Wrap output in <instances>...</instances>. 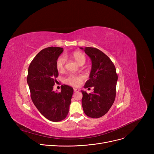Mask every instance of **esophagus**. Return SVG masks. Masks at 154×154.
I'll return each instance as SVG.
<instances>
[{"label":"esophagus","mask_w":154,"mask_h":154,"mask_svg":"<svg viewBox=\"0 0 154 154\" xmlns=\"http://www.w3.org/2000/svg\"><path fill=\"white\" fill-rule=\"evenodd\" d=\"M79 88H74V91L75 92H79Z\"/></svg>","instance_id":"34e87169"}]
</instances>
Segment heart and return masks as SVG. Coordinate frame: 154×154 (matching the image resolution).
<instances>
[{"mask_svg": "<svg viewBox=\"0 0 154 154\" xmlns=\"http://www.w3.org/2000/svg\"><path fill=\"white\" fill-rule=\"evenodd\" d=\"M72 57L74 58L75 61L80 66L84 65L86 62L85 55L81 52L75 51L72 54ZM66 59L63 55H60L56 60V68L59 72H62L65 68V63H66ZM84 79V76L82 75L77 74H69L64 79V82L72 85V86H79L81 84V82Z\"/></svg>", "mask_w": 154, "mask_h": 154, "instance_id": "obj_1", "label": "heart"}]
</instances>
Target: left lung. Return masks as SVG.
<instances>
[{
	"label": "left lung",
	"mask_w": 154,
	"mask_h": 154,
	"mask_svg": "<svg viewBox=\"0 0 154 154\" xmlns=\"http://www.w3.org/2000/svg\"><path fill=\"white\" fill-rule=\"evenodd\" d=\"M80 48L92 60L90 79L84 87H94L92 93L81 91L83 110L88 117L99 118L107 114L114 102L118 79L116 69L109 57L97 48L88 47Z\"/></svg>",
	"instance_id": "8db88e82"
}]
</instances>
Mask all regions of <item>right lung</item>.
Masks as SVG:
<instances>
[{
    "label": "right lung",
    "mask_w": 154,
    "mask_h": 154,
    "mask_svg": "<svg viewBox=\"0 0 154 154\" xmlns=\"http://www.w3.org/2000/svg\"><path fill=\"white\" fill-rule=\"evenodd\" d=\"M63 51L61 47L44 48L36 55L28 69L27 80L32 100L40 114L52 122L66 119L74 92L67 85H62L60 92L53 91L59 75L56 60Z\"/></svg>",
    "instance_id": "1"
}]
</instances>
